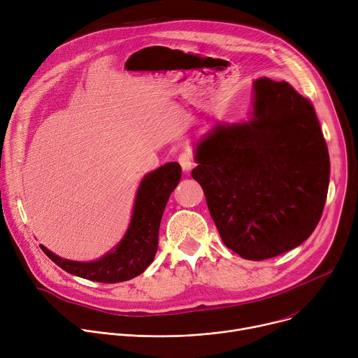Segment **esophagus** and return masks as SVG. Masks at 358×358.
Returning a JSON list of instances; mask_svg holds the SVG:
<instances>
[{
	"mask_svg": "<svg viewBox=\"0 0 358 358\" xmlns=\"http://www.w3.org/2000/svg\"><path fill=\"white\" fill-rule=\"evenodd\" d=\"M179 164L183 169V172H190L194 166V161H193V155L189 150H185L179 155Z\"/></svg>",
	"mask_w": 358,
	"mask_h": 358,
	"instance_id": "1",
	"label": "esophagus"
}]
</instances>
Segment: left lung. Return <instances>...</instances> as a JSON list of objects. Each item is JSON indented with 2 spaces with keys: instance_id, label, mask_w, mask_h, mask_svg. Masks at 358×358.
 I'll use <instances>...</instances> for the list:
<instances>
[{
  "instance_id": "8db88e82",
  "label": "left lung",
  "mask_w": 358,
  "mask_h": 358,
  "mask_svg": "<svg viewBox=\"0 0 358 358\" xmlns=\"http://www.w3.org/2000/svg\"><path fill=\"white\" fill-rule=\"evenodd\" d=\"M197 166L223 243L248 260L286 253L319 223L330 157L308 99L286 81L253 83L249 121L216 122L197 142Z\"/></svg>"
}]
</instances>
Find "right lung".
I'll use <instances>...</instances> for the list:
<instances>
[{"instance_id": "add662e5", "label": "right lung", "mask_w": 358, "mask_h": 358, "mask_svg": "<svg viewBox=\"0 0 358 358\" xmlns=\"http://www.w3.org/2000/svg\"><path fill=\"white\" fill-rule=\"evenodd\" d=\"M182 178L178 162H169L143 176L136 190L128 230L110 252L92 262H76L57 256L45 246L43 252L66 273L99 283H119L142 274L157 250L159 226L171 193Z\"/></svg>"}]
</instances>
